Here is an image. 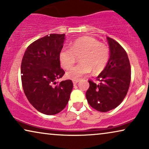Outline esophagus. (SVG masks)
I'll list each match as a JSON object with an SVG mask.
<instances>
[{"instance_id": "esophagus-1", "label": "esophagus", "mask_w": 149, "mask_h": 149, "mask_svg": "<svg viewBox=\"0 0 149 149\" xmlns=\"http://www.w3.org/2000/svg\"><path fill=\"white\" fill-rule=\"evenodd\" d=\"M79 81V79H76V80H73L72 81V83H73V84L74 85H76L77 83H78Z\"/></svg>"}]
</instances>
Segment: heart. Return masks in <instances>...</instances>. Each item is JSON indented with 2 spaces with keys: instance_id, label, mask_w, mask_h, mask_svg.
<instances>
[{
  "instance_id": "obj_1",
  "label": "heart",
  "mask_w": 149,
  "mask_h": 149,
  "mask_svg": "<svg viewBox=\"0 0 149 149\" xmlns=\"http://www.w3.org/2000/svg\"><path fill=\"white\" fill-rule=\"evenodd\" d=\"M80 64L72 67L66 72L68 79L76 80L83 75L99 73L107 66L110 58L109 49L98 40L91 36L77 38L70 43V47H64L59 54L60 64L64 68H70L76 62L77 56Z\"/></svg>"
}]
</instances>
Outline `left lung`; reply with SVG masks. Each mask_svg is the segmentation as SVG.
<instances>
[{"instance_id": "1", "label": "left lung", "mask_w": 149, "mask_h": 149, "mask_svg": "<svg viewBox=\"0 0 149 149\" xmlns=\"http://www.w3.org/2000/svg\"><path fill=\"white\" fill-rule=\"evenodd\" d=\"M110 58L97 80L99 84L89 81L86 97L89 105L100 112L115 109L127 94L131 81V67L127 53L117 41L107 37Z\"/></svg>"}]
</instances>
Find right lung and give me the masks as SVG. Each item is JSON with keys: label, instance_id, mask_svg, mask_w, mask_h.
<instances>
[{"label": "right lung", "instance_id": "obj_1", "mask_svg": "<svg viewBox=\"0 0 149 149\" xmlns=\"http://www.w3.org/2000/svg\"><path fill=\"white\" fill-rule=\"evenodd\" d=\"M65 34H52L30 44L22 60V87L30 103L40 113L56 115L66 107L73 84L71 80L58 82L64 71L59 54Z\"/></svg>", "mask_w": 149, "mask_h": 149}]
</instances>
